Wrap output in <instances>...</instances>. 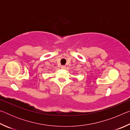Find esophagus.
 <instances>
[{
    "mask_svg": "<svg viewBox=\"0 0 130 130\" xmlns=\"http://www.w3.org/2000/svg\"><path fill=\"white\" fill-rule=\"evenodd\" d=\"M61 69H65V68H66V67H65V65H62V66H61Z\"/></svg>",
    "mask_w": 130,
    "mask_h": 130,
    "instance_id": "obj_1",
    "label": "esophagus"
}]
</instances>
